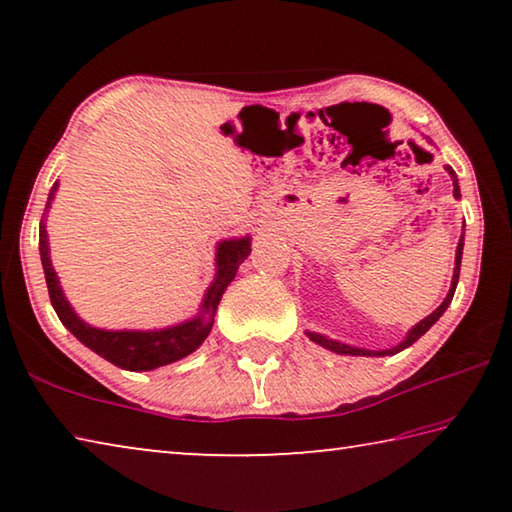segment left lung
Here are the masks:
<instances>
[{"label":"left lung","mask_w":512,"mask_h":512,"mask_svg":"<svg viewBox=\"0 0 512 512\" xmlns=\"http://www.w3.org/2000/svg\"><path fill=\"white\" fill-rule=\"evenodd\" d=\"M447 171L452 173V178H454V196L458 198L461 196V189H458V180H456V173H454V169L452 167H447ZM463 241H465V235L461 237V241H458V248H456V266H454V277H452V287H449V293H447V298L443 300V305H440L436 311H433V314H429L427 318L424 320H420L418 325H415L411 332H409V336H406V339L400 343V345H395V348H391V350H384V352H370V350H359V348H350V345H345V343H339V341H332V339H327V336H323V334H314V332H307V336L314 343H318V345H323V348H327V350H332V352H336V354H357V357H384V354H397V352H402L404 348H409V345H413L415 341L420 339V336L427 332V329L436 323V320L445 314V309L449 307V302H452V298H454V291H456V284H458V275H461V257H463Z\"/></svg>","instance_id":"obj_1"}]
</instances>
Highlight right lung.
I'll return each instance as SVG.
<instances>
[{
	"label": "right lung",
	"instance_id": "obj_1",
	"mask_svg": "<svg viewBox=\"0 0 512 512\" xmlns=\"http://www.w3.org/2000/svg\"><path fill=\"white\" fill-rule=\"evenodd\" d=\"M56 187H51L49 201L56 194ZM250 253V239H230L219 244L216 250V280L212 287L207 289L203 300V311L194 320H187L183 325L160 329V332H108V329H97L85 325L83 320L74 314L69 302L65 300L63 291L58 287V277L49 262V246H47V230L45 221H40V259L42 268H45L47 289L51 305H54L56 314L69 332L79 339L85 348L97 352L115 366L124 370H153L160 366H167L171 361H178L192 354L198 345H201L207 334H210L214 323V311L219 307V300L228 284L235 280L239 264L244 262Z\"/></svg>",
	"mask_w": 512,
	"mask_h": 512
}]
</instances>
